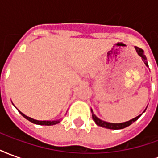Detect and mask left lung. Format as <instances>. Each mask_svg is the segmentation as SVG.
<instances>
[{
	"label": "left lung",
	"mask_w": 158,
	"mask_h": 158,
	"mask_svg": "<svg viewBox=\"0 0 158 158\" xmlns=\"http://www.w3.org/2000/svg\"><path fill=\"white\" fill-rule=\"evenodd\" d=\"M135 48L136 50V52H137V53H138V55L141 57L142 61L144 62V63L146 64V67H148V63H147V62H146V56H145V54H144V51H143L142 49L139 48V47H136V46H135ZM145 111H146V109H145ZM145 111H144V112H145ZM144 112H143V113H144ZM91 113H92L93 120L95 121V123H96L97 125L101 126V127H103V128H106V129H124V128L128 127V126H129L130 124H132L134 122H135L136 120L142 115V113H141V114H139V116H137L135 117V118H134L130 119V120H129V121H126V122H123V123H114L106 122V121H103V120H102V119L98 118L94 114L92 109H91Z\"/></svg>",
	"instance_id": "1"
}]
</instances>
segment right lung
Returning <instances> with one entry per match:
<instances>
[{
  "instance_id": "1",
  "label": "right lung",
  "mask_w": 158,
  "mask_h": 158,
  "mask_svg": "<svg viewBox=\"0 0 158 158\" xmlns=\"http://www.w3.org/2000/svg\"><path fill=\"white\" fill-rule=\"evenodd\" d=\"M19 113L22 115L23 118H25L26 119H28L29 121H30L31 123H35V124H39V125H54V124H56V123H58L61 122V119H59V120H53V121H39V120H36V119H34L32 118H29V117L26 116L25 114H23L22 112H20L19 110Z\"/></svg>"
}]
</instances>
